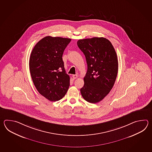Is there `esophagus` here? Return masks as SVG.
Returning a JSON list of instances; mask_svg holds the SVG:
<instances>
[{
  "label": "esophagus",
  "instance_id": "esophagus-1",
  "mask_svg": "<svg viewBox=\"0 0 152 152\" xmlns=\"http://www.w3.org/2000/svg\"><path fill=\"white\" fill-rule=\"evenodd\" d=\"M72 77L73 78L75 79H77V75H72Z\"/></svg>",
  "mask_w": 152,
  "mask_h": 152
}]
</instances>
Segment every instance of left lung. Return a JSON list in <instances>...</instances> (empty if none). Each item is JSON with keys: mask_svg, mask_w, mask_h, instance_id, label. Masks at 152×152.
<instances>
[{"mask_svg": "<svg viewBox=\"0 0 152 152\" xmlns=\"http://www.w3.org/2000/svg\"><path fill=\"white\" fill-rule=\"evenodd\" d=\"M77 45L87 64L81 94L88 102L96 103L107 96L115 84L118 69L116 53L110 41L104 37L79 39Z\"/></svg>", "mask_w": 152, "mask_h": 152, "instance_id": "8db88e82", "label": "left lung"}]
</instances>
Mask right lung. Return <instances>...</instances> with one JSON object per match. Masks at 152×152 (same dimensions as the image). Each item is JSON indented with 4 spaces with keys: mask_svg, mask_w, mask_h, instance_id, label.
Returning <instances> with one entry per match:
<instances>
[{
    "mask_svg": "<svg viewBox=\"0 0 152 152\" xmlns=\"http://www.w3.org/2000/svg\"><path fill=\"white\" fill-rule=\"evenodd\" d=\"M71 39L45 37L32 49L29 68L32 81L39 94L55 102L65 96L70 77L65 71L62 55Z\"/></svg>",
    "mask_w": 152,
    "mask_h": 152,
    "instance_id": "obj_1",
    "label": "right lung"
}]
</instances>
